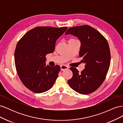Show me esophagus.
Wrapping results in <instances>:
<instances>
[{
	"label": "esophagus",
	"instance_id": "esophagus-1",
	"mask_svg": "<svg viewBox=\"0 0 123 123\" xmlns=\"http://www.w3.org/2000/svg\"><path fill=\"white\" fill-rule=\"evenodd\" d=\"M69 67L68 66H67L66 65H62L61 66V70H62V71H64L67 69H68Z\"/></svg>",
	"mask_w": 123,
	"mask_h": 123
}]
</instances>
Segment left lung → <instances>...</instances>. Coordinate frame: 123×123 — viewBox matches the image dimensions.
I'll list each match as a JSON object with an SVG mask.
<instances>
[{"instance_id": "1", "label": "left lung", "mask_w": 123, "mask_h": 123, "mask_svg": "<svg viewBox=\"0 0 123 123\" xmlns=\"http://www.w3.org/2000/svg\"><path fill=\"white\" fill-rule=\"evenodd\" d=\"M65 34L73 35L80 39L79 55L86 64L81 73L76 68H70L73 76L68 80V84L80 94L91 93L103 84L108 71L111 59L108 43L98 30L88 25L70 28Z\"/></svg>"}]
</instances>
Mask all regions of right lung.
I'll return each mask as SVG.
<instances>
[{"instance_id": "right-lung-1", "label": "right lung", "mask_w": 123, "mask_h": 123, "mask_svg": "<svg viewBox=\"0 0 123 123\" xmlns=\"http://www.w3.org/2000/svg\"><path fill=\"white\" fill-rule=\"evenodd\" d=\"M68 27H37L27 32L17 44L15 64L21 81L37 93L49 90L54 85L60 66H46L47 54L55 50L56 40Z\"/></svg>"}]
</instances>
